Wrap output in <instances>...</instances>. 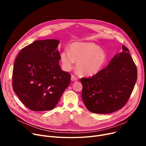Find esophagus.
<instances>
[{
    "mask_svg": "<svg viewBox=\"0 0 146 146\" xmlns=\"http://www.w3.org/2000/svg\"><path fill=\"white\" fill-rule=\"evenodd\" d=\"M71 80H72V81H74H74H77L78 80V78L74 77L73 75H72V76H71Z\"/></svg>",
    "mask_w": 146,
    "mask_h": 146,
    "instance_id": "1",
    "label": "esophagus"
}]
</instances>
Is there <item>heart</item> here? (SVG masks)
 Listing matches in <instances>:
<instances>
[{"mask_svg": "<svg viewBox=\"0 0 146 146\" xmlns=\"http://www.w3.org/2000/svg\"><path fill=\"white\" fill-rule=\"evenodd\" d=\"M63 69L70 71L77 62L76 68L82 76H94L100 72L107 61L105 51L92 42H74L70 44L69 51L64 50L60 54Z\"/></svg>", "mask_w": 146, "mask_h": 146, "instance_id": "b5f03b06", "label": "heart"}]
</instances>
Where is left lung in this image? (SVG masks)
<instances>
[{"label": "left lung", "instance_id": "8db88e82", "mask_svg": "<svg viewBox=\"0 0 146 146\" xmlns=\"http://www.w3.org/2000/svg\"><path fill=\"white\" fill-rule=\"evenodd\" d=\"M115 55L109 64L89 78H82V98L87 109L104 114L117 111L127 102L137 78V69L129 50Z\"/></svg>", "mask_w": 146, "mask_h": 146}]
</instances>
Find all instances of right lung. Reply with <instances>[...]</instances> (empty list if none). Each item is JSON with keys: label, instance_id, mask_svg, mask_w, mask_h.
<instances>
[{"label": "right lung", "instance_id": "obj_1", "mask_svg": "<svg viewBox=\"0 0 146 146\" xmlns=\"http://www.w3.org/2000/svg\"><path fill=\"white\" fill-rule=\"evenodd\" d=\"M60 41H35L23 48L15 61L12 86L28 108L51 110L70 83L71 75L61 70Z\"/></svg>", "mask_w": 146, "mask_h": 146}]
</instances>
